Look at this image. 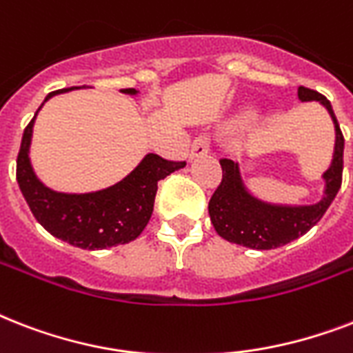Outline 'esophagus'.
Wrapping results in <instances>:
<instances>
[{
	"label": "esophagus",
	"mask_w": 353,
	"mask_h": 353,
	"mask_svg": "<svg viewBox=\"0 0 353 353\" xmlns=\"http://www.w3.org/2000/svg\"><path fill=\"white\" fill-rule=\"evenodd\" d=\"M209 148H210L209 135H199V137L194 139L192 148H190V159H196V157L207 155L209 154Z\"/></svg>",
	"instance_id": "34e87169"
}]
</instances>
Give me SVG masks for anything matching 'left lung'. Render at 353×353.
<instances>
[{"instance_id":"left-lung-1","label":"left lung","mask_w":353,"mask_h":353,"mask_svg":"<svg viewBox=\"0 0 353 353\" xmlns=\"http://www.w3.org/2000/svg\"><path fill=\"white\" fill-rule=\"evenodd\" d=\"M299 99L302 102H321L328 110L335 126L334 159L328 170L323 174L326 183L323 199L313 205H274L262 201L249 194L241 181L238 163L231 159H220L223 176L209 201V214L216 232L223 240L260 251L285 245L306 234L323 218L339 192L343 183L345 137L332 110V104L319 91L304 85L299 88Z\"/></svg>"}]
</instances>
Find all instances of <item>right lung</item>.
<instances>
[{
	"label": "right lung",
	"mask_w": 353,
	"mask_h": 353,
	"mask_svg": "<svg viewBox=\"0 0 353 353\" xmlns=\"http://www.w3.org/2000/svg\"><path fill=\"white\" fill-rule=\"evenodd\" d=\"M80 88H65L52 91L47 102L58 93ZM126 95H137L133 88L121 90ZM41 108V106H40ZM38 108V112H40ZM36 112V115H38ZM36 115L27 124L21 137L16 179L30 212L43 229L80 249H106L135 240L148 225L154 212L157 183L187 165L185 161L163 159L148 154L132 174L104 190L88 194H63L47 188L36 177L29 161V146Z\"/></svg>",
	"instance_id": "1"
}]
</instances>
